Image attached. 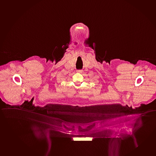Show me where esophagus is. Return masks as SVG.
I'll return each instance as SVG.
<instances>
[{"instance_id": "34e87169", "label": "esophagus", "mask_w": 156, "mask_h": 156, "mask_svg": "<svg viewBox=\"0 0 156 156\" xmlns=\"http://www.w3.org/2000/svg\"><path fill=\"white\" fill-rule=\"evenodd\" d=\"M82 72H83V70H82V69H79V70L76 71V72L79 73H82Z\"/></svg>"}]
</instances>
